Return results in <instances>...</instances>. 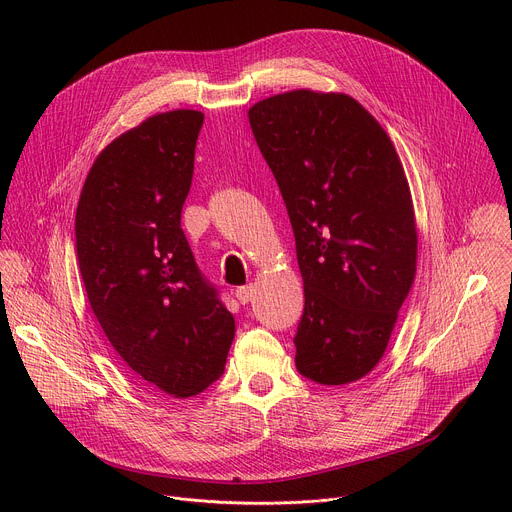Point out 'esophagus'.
Returning a JSON list of instances; mask_svg holds the SVG:
<instances>
[{
  "label": "esophagus",
  "mask_w": 512,
  "mask_h": 512,
  "mask_svg": "<svg viewBox=\"0 0 512 512\" xmlns=\"http://www.w3.org/2000/svg\"><path fill=\"white\" fill-rule=\"evenodd\" d=\"M253 291H255V287L249 283V285L237 287V289H235V296H237V300H239L241 304H247V302H251V298H253Z\"/></svg>",
  "instance_id": "1"
}]
</instances>
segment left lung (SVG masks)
I'll list each match as a JSON object with an SVG mask.
<instances>
[{
	"label": "left lung",
	"mask_w": 512,
	"mask_h": 512,
	"mask_svg": "<svg viewBox=\"0 0 512 512\" xmlns=\"http://www.w3.org/2000/svg\"><path fill=\"white\" fill-rule=\"evenodd\" d=\"M249 123L283 196L304 279L296 367L320 385L369 375L417 261L409 184L379 121L342 93L255 103Z\"/></svg>",
	"instance_id": "obj_1"
}]
</instances>
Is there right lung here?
Wrapping results in <instances>:
<instances>
[{
    "instance_id": "right-lung-1",
    "label": "right lung",
    "mask_w": 512,
    "mask_h": 512,
    "mask_svg": "<svg viewBox=\"0 0 512 512\" xmlns=\"http://www.w3.org/2000/svg\"><path fill=\"white\" fill-rule=\"evenodd\" d=\"M204 115L158 113L113 139L77 206V257L89 304L127 367L192 397L223 375L235 318L200 273L180 227Z\"/></svg>"
}]
</instances>
